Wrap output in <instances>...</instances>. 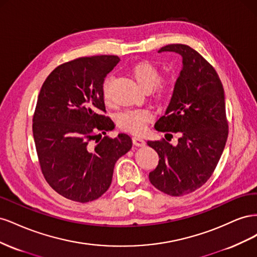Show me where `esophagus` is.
Here are the masks:
<instances>
[{
	"mask_svg": "<svg viewBox=\"0 0 257 257\" xmlns=\"http://www.w3.org/2000/svg\"><path fill=\"white\" fill-rule=\"evenodd\" d=\"M133 144L137 147H143L146 145V142L144 141V138L141 136H134L133 137Z\"/></svg>",
	"mask_w": 257,
	"mask_h": 257,
	"instance_id": "34e87169",
	"label": "esophagus"
}]
</instances>
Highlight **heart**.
<instances>
[{"label": "heart", "instance_id": "heart-1", "mask_svg": "<svg viewBox=\"0 0 257 257\" xmlns=\"http://www.w3.org/2000/svg\"><path fill=\"white\" fill-rule=\"evenodd\" d=\"M132 76L135 80V82L138 84V87L145 90L150 91L152 90L155 85L158 84L160 80V73L157 69V67L153 66L151 63L148 62H143L135 65L132 69ZM109 80H106L104 83V97L107 99V89ZM166 88L165 85H160L158 89L159 95H163V93H165ZM151 119V112L147 109H136V110H128L125 112H122L118 116V125L131 132L134 134H141L147 128L148 123H149Z\"/></svg>", "mask_w": 257, "mask_h": 257}]
</instances>
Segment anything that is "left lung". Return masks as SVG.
<instances>
[{"label":"left lung","instance_id":"8db88e82","mask_svg":"<svg viewBox=\"0 0 257 257\" xmlns=\"http://www.w3.org/2000/svg\"><path fill=\"white\" fill-rule=\"evenodd\" d=\"M167 51L181 57L182 67L165 113L154 128L179 132L180 137L175 146L165 139L147 143L159 154L149 179L161 192L182 196L211 177L226 144L228 125L224 89L215 69L188 45L170 44L158 52Z\"/></svg>","mask_w":257,"mask_h":257}]
</instances>
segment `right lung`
Listing matches in <instances>:
<instances>
[{
	"instance_id": "right-lung-1",
	"label": "right lung",
	"mask_w": 257,
	"mask_h": 257,
	"mask_svg": "<svg viewBox=\"0 0 257 257\" xmlns=\"http://www.w3.org/2000/svg\"><path fill=\"white\" fill-rule=\"evenodd\" d=\"M118 56L79 58L58 66L45 80L33 116L40 165L51 188L78 203L108 190L115 162L132 148V138L113 130L105 110L103 84Z\"/></svg>"
}]
</instances>
